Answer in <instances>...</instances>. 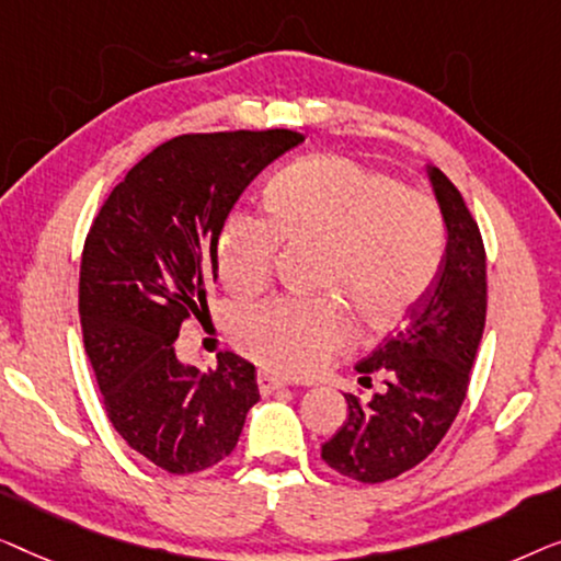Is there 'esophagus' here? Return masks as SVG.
<instances>
[{
    "mask_svg": "<svg viewBox=\"0 0 561 561\" xmlns=\"http://www.w3.org/2000/svg\"><path fill=\"white\" fill-rule=\"evenodd\" d=\"M256 383H259V391H262L264 397H266V393L282 389V386H287V381H284V378L274 376V374H266V370H259Z\"/></svg>",
    "mask_w": 561,
    "mask_h": 561,
    "instance_id": "esophagus-1",
    "label": "esophagus"
}]
</instances>
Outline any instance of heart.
<instances>
[{"label":"heart","mask_w":561,"mask_h":561,"mask_svg":"<svg viewBox=\"0 0 561 561\" xmlns=\"http://www.w3.org/2000/svg\"><path fill=\"white\" fill-rule=\"evenodd\" d=\"M266 216L233 210L220 226L216 262L233 295L272 279L282 243L318 247L314 282L335 291L368 328H389L437 277L445 228L424 193L343 154L291 162L264 191ZM231 341L259 366L310 376L353 345V322L335 299L277 297L239 307Z\"/></svg>","instance_id":"1"}]
</instances>
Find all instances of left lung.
I'll use <instances>...</instances> for the list:
<instances>
[{
  "mask_svg": "<svg viewBox=\"0 0 561 561\" xmlns=\"http://www.w3.org/2000/svg\"><path fill=\"white\" fill-rule=\"evenodd\" d=\"M447 228L437 277L404 325L363 358L358 381L378 376L386 389L368 404L345 393L348 420L322 445V460L358 483H383L420 465L460 412L485 328V247L449 178L427 168Z\"/></svg>",
  "mask_w": 561,
  "mask_h": 561,
  "instance_id": "left-lung-1",
  "label": "left lung"
}]
</instances>
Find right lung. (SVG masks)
Masks as SVG:
<instances>
[{
	"mask_svg": "<svg viewBox=\"0 0 561 561\" xmlns=\"http://www.w3.org/2000/svg\"><path fill=\"white\" fill-rule=\"evenodd\" d=\"M289 129L183 134L114 187L81 256L83 343L108 422L172 476L233 453L259 401L256 368L236 353L201 370L178 360L180 325L208 310L220 226L251 180L302 145Z\"/></svg>",
	"mask_w": 561,
	"mask_h": 561,
	"instance_id": "1",
	"label": "right lung"
}]
</instances>
